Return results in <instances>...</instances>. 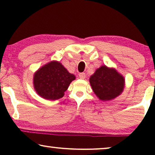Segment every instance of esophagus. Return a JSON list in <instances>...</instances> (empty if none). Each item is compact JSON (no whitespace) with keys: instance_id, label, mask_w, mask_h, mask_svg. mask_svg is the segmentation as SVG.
<instances>
[{"instance_id":"obj_1","label":"esophagus","mask_w":155,"mask_h":155,"mask_svg":"<svg viewBox=\"0 0 155 155\" xmlns=\"http://www.w3.org/2000/svg\"><path fill=\"white\" fill-rule=\"evenodd\" d=\"M79 78H80V79H85V78H86V75H85V73H80L79 74Z\"/></svg>"}]
</instances>
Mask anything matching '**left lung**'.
I'll list each match as a JSON object with an SVG mask.
<instances>
[{
	"label": "left lung",
	"instance_id": "obj_1",
	"mask_svg": "<svg viewBox=\"0 0 155 155\" xmlns=\"http://www.w3.org/2000/svg\"><path fill=\"white\" fill-rule=\"evenodd\" d=\"M90 82L93 92L101 101H109L121 94L125 87L124 78L114 68L102 65L91 75Z\"/></svg>",
	"mask_w": 155,
	"mask_h": 155
}]
</instances>
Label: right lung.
<instances>
[{
	"label": "right lung",
	"mask_w": 155,
	"mask_h": 155,
	"mask_svg": "<svg viewBox=\"0 0 155 155\" xmlns=\"http://www.w3.org/2000/svg\"><path fill=\"white\" fill-rule=\"evenodd\" d=\"M75 79L73 74L58 61H51L38 70L34 75L35 90L42 98L56 100L62 98L71 82Z\"/></svg>",
	"instance_id": "obj_1"
}]
</instances>
